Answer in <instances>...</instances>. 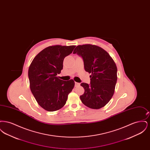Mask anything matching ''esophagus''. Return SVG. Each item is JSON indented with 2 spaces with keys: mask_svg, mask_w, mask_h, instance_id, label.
I'll return each mask as SVG.
<instances>
[{
  "mask_svg": "<svg viewBox=\"0 0 150 150\" xmlns=\"http://www.w3.org/2000/svg\"><path fill=\"white\" fill-rule=\"evenodd\" d=\"M75 86H80V83H77V82H75Z\"/></svg>",
  "mask_w": 150,
  "mask_h": 150,
  "instance_id": "1",
  "label": "esophagus"
}]
</instances>
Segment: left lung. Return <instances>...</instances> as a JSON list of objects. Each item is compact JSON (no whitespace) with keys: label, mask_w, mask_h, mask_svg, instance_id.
Here are the masks:
<instances>
[{"label":"left lung","mask_w":150,"mask_h":150,"mask_svg":"<svg viewBox=\"0 0 150 150\" xmlns=\"http://www.w3.org/2000/svg\"><path fill=\"white\" fill-rule=\"evenodd\" d=\"M82 57L84 69L89 74L91 84L82 83L84 93L80 96L82 103L89 108L104 107L114 94L117 81V67L110 54L99 46L79 45L74 50Z\"/></svg>","instance_id":"1"}]
</instances>
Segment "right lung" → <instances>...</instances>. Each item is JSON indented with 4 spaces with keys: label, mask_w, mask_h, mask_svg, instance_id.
Here are the masks:
<instances>
[{
    "label": "right lung",
    "mask_w": 150,
    "mask_h": 150,
    "mask_svg": "<svg viewBox=\"0 0 150 150\" xmlns=\"http://www.w3.org/2000/svg\"><path fill=\"white\" fill-rule=\"evenodd\" d=\"M75 47H48L36 56L29 66L31 91L39 105L46 111H55L64 107L74 87L72 79L64 81L57 75L63 69L64 57L71 54Z\"/></svg>",
    "instance_id": "add662e5"
}]
</instances>
